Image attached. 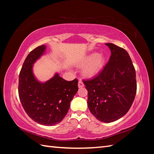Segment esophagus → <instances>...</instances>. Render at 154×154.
<instances>
[{
	"label": "esophagus",
	"instance_id": "esophagus-1",
	"mask_svg": "<svg viewBox=\"0 0 154 154\" xmlns=\"http://www.w3.org/2000/svg\"><path fill=\"white\" fill-rule=\"evenodd\" d=\"M83 87H84V83H83V81L79 80V82H78V87H79V88H82Z\"/></svg>",
	"mask_w": 154,
	"mask_h": 154
}]
</instances>
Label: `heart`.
Returning <instances> with one entry per match:
<instances>
[{"label":"heart","instance_id":"b5f03b06","mask_svg":"<svg viewBox=\"0 0 154 154\" xmlns=\"http://www.w3.org/2000/svg\"><path fill=\"white\" fill-rule=\"evenodd\" d=\"M106 63V57L103 54L93 52L86 55L79 62V65H83L82 73L85 77H93L99 74Z\"/></svg>","mask_w":154,"mask_h":154}]
</instances>
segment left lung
<instances>
[{
	"label": "left lung",
	"mask_w": 154,
	"mask_h": 154,
	"mask_svg": "<svg viewBox=\"0 0 154 154\" xmlns=\"http://www.w3.org/2000/svg\"><path fill=\"white\" fill-rule=\"evenodd\" d=\"M105 44L111 52L109 62L99 75L83 83L91 112L109 123L122 118L130 109L136 93V79L128 53L113 44Z\"/></svg>",
	"instance_id": "1"
}]
</instances>
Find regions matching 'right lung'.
Masks as SVG:
<instances>
[{
  "label": "right lung",
  "mask_w": 154,
  "mask_h": 154,
  "mask_svg": "<svg viewBox=\"0 0 154 154\" xmlns=\"http://www.w3.org/2000/svg\"><path fill=\"white\" fill-rule=\"evenodd\" d=\"M45 45L32 50L23 63L19 75L18 94L26 112L42 125L54 126L66 116L70 103L78 91V80L68 81L57 73L45 82L39 81L33 65L45 52Z\"/></svg>",
  "instance_id": "obj_1"
}]
</instances>
